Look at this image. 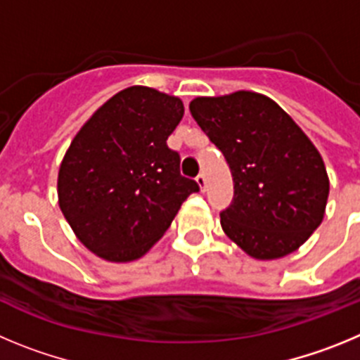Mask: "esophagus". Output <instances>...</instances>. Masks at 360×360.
Segmentation results:
<instances>
[{
	"label": "esophagus",
	"instance_id": "esophagus-1",
	"mask_svg": "<svg viewBox=\"0 0 360 360\" xmlns=\"http://www.w3.org/2000/svg\"><path fill=\"white\" fill-rule=\"evenodd\" d=\"M196 184H198L200 191H205V187H207V182H205V174L200 173L198 176H196Z\"/></svg>",
	"mask_w": 360,
	"mask_h": 360
}]
</instances>
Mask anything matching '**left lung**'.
Returning a JSON list of instances; mask_svg holds the SVG:
<instances>
[{"instance_id": "obj_1", "label": "left lung", "mask_w": 360, "mask_h": 360, "mask_svg": "<svg viewBox=\"0 0 360 360\" xmlns=\"http://www.w3.org/2000/svg\"><path fill=\"white\" fill-rule=\"evenodd\" d=\"M189 111L231 167L234 200L219 214L229 240L259 262L295 252L326 212L330 178L319 149L256 91L195 97Z\"/></svg>"}]
</instances>
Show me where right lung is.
I'll list each match as a JSON object with an SVG mask.
<instances>
[{"label":"right lung","instance_id":"add662e5","mask_svg":"<svg viewBox=\"0 0 360 360\" xmlns=\"http://www.w3.org/2000/svg\"><path fill=\"white\" fill-rule=\"evenodd\" d=\"M182 117L180 98L136 84L108 98L75 133L59 165L57 203L95 256L142 257L198 191L167 148Z\"/></svg>","mask_w":360,"mask_h":360}]
</instances>
